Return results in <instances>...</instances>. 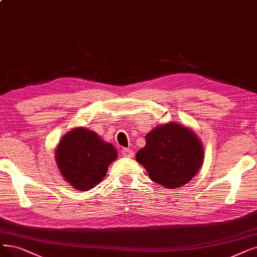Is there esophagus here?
Masks as SVG:
<instances>
[{"label":"esophagus","instance_id":"34e87169","mask_svg":"<svg viewBox=\"0 0 257 257\" xmlns=\"http://www.w3.org/2000/svg\"><path fill=\"white\" fill-rule=\"evenodd\" d=\"M121 155L123 157H130V158H132V157H134V152H133L130 149H122L121 150Z\"/></svg>","mask_w":257,"mask_h":257}]
</instances>
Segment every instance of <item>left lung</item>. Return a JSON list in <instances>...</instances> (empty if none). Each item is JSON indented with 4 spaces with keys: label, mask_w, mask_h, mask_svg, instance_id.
I'll use <instances>...</instances> for the list:
<instances>
[{
    "label": "left lung",
    "mask_w": 257,
    "mask_h": 257,
    "mask_svg": "<svg viewBox=\"0 0 257 257\" xmlns=\"http://www.w3.org/2000/svg\"><path fill=\"white\" fill-rule=\"evenodd\" d=\"M147 146L136 160L150 178L164 188L176 189L188 183L201 168L203 148L197 136L177 123L157 126L146 136Z\"/></svg>",
    "instance_id": "1"
}]
</instances>
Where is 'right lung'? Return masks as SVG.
Instances as JSON below:
<instances>
[{
    "label": "right lung",
    "mask_w": 257,
    "mask_h": 257,
    "mask_svg": "<svg viewBox=\"0 0 257 257\" xmlns=\"http://www.w3.org/2000/svg\"><path fill=\"white\" fill-rule=\"evenodd\" d=\"M118 156L115 148L83 127L68 132L56 150V160L65 180L79 191L93 189L103 180Z\"/></svg>",
    "instance_id": "1"
}]
</instances>
